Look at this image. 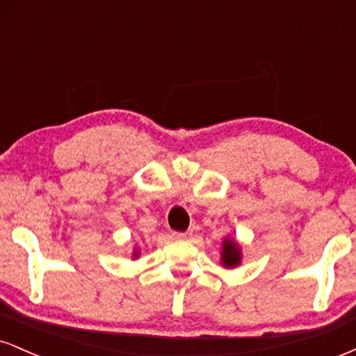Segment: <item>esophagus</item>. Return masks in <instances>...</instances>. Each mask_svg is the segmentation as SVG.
<instances>
[{"mask_svg":"<svg viewBox=\"0 0 356 356\" xmlns=\"http://www.w3.org/2000/svg\"><path fill=\"white\" fill-rule=\"evenodd\" d=\"M192 232H172V238L174 239H189Z\"/></svg>","mask_w":356,"mask_h":356,"instance_id":"1","label":"esophagus"}]
</instances>
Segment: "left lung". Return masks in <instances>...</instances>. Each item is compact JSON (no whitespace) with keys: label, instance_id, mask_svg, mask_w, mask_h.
<instances>
[{"label":"left lung","instance_id":"obj_1","mask_svg":"<svg viewBox=\"0 0 356 356\" xmlns=\"http://www.w3.org/2000/svg\"><path fill=\"white\" fill-rule=\"evenodd\" d=\"M241 256H239V249L234 243L229 239L224 241V248H222V263L224 266H236L239 263Z\"/></svg>","mask_w":356,"mask_h":356}]
</instances>
